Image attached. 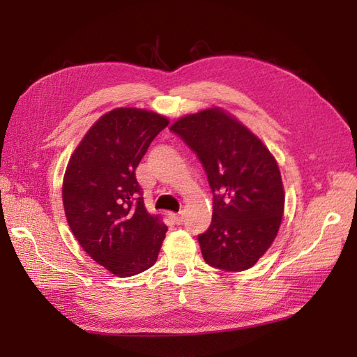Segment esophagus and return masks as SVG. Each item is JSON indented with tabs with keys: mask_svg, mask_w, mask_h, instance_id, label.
Returning a JSON list of instances; mask_svg holds the SVG:
<instances>
[{
	"mask_svg": "<svg viewBox=\"0 0 357 357\" xmlns=\"http://www.w3.org/2000/svg\"><path fill=\"white\" fill-rule=\"evenodd\" d=\"M172 219L174 221V224L181 225V224L184 222V213H183V211H179V213H173V215H172Z\"/></svg>",
	"mask_w": 357,
	"mask_h": 357,
	"instance_id": "esophagus-1",
	"label": "esophagus"
}]
</instances>
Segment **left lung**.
Here are the masks:
<instances>
[{
    "label": "left lung",
    "instance_id": "1",
    "mask_svg": "<svg viewBox=\"0 0 357 357\" xmlns=\"http://www.w3.org/2000/svg\"><path fill=\"white\" fill-rule=\"evenodd\" d=\"M170 130L198 156L213 193L211 224L198 234L204 261L225 271L253 267L282 221L285 196L276 159L219 109L187 115Z\"/></svg>",
    "mask_w": 357,
    "mask_h": 357
}]
</instances>
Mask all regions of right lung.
Masks as SVG:
<instances>
[{"instance_id":"right-lung-1","label":"right lung","mask_w":357,"mask_h":357,"mask_svg":"<svg viewBox=\"0 0 357 357\" xmlns=\"http://www.w3.org/2000/svg\"><path fill=\"white\" fill-rule=\"evenodd\" d=\"M169 119L141 109L105 113L73 151L63 183L67 222L84 252L116 276L158 259L167 227L144 207L135 170Z\"/></svg>"}]
</instances>
